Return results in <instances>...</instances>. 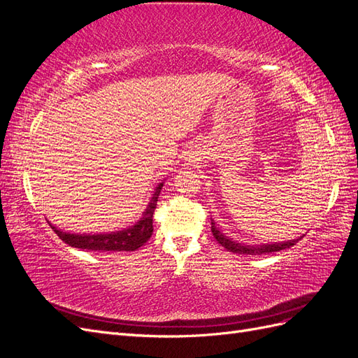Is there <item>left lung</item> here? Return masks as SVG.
<instances>
[{
	"mask_svg": "<svg viewBox=\"0 0 358 358\" xmlns=\"http://www.w3.org/2000/svg\"><path fill=\"white\" fill-rule=\"evenodd\" d=\"M210 230H212V234L216 241H218V243L221 246H224L225 249H229L230 252H234V254H246V255H262V254H270V252H276V251H282V249L285 248H289L292 245H296L300 239H294V241H288L285 243H272V245H257V246H248V245H241L234 242L233 239H229V237H225L218 229L215 227V222L213 220H210Z\"/></svg>",
	"mask_w": 358,
	"mask_h": 358,
	"instance_id": "left-lung-1",
	"label": "left lung"
}]
</instances>
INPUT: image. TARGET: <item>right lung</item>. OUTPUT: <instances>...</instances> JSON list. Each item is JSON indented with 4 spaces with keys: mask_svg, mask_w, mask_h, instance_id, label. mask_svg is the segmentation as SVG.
<instances>
[{
    "mask_svg": "<svg viewBox=\"0 0 358 358\" xmlns=\"http://www.w3.org/2000/svg\"><path fill=\"white\" fill-rule=\"evenodd\" d=\"M162 183L157 187L152 200L148 204V208L140 220L131 229H127L124 231H116L110 234H70L57 230L55 227L50 225V229L55 231L62 242L73 248L86 249V251H99V252H116V251H136L140 246H143L149 237L152 236L154 225H152V216L157 208L158 196L161 192Z\"/></svg>",
    "mask_w": 358,
    "mask_h": 358,
    "instance_id": "add662e5",
    "label": "right lung"
}]
</instances>
